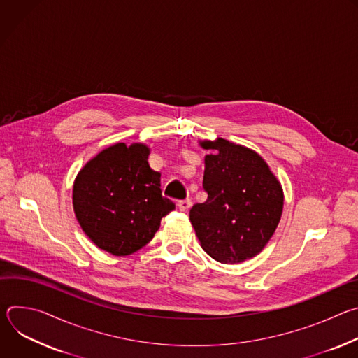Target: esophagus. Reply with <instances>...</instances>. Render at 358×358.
<instances>
[{
	"label": "esophagus",
	"instance_id": "obj_1",
	"mask_svg": "<svg viewBox=\"0 0 358 358\" xmlns=\"http://www.w3.org/2000/svg\"><path fill=\"white\" fill-rule=\"evenodd\" d=\"M177 206H178V210H180V211L187 213V211L192 207V201L188 199V198H187V199H181V201H178Z\"/></svg>",
	"mask_w": 358,
	"mask_h": 358
}]
</instances>
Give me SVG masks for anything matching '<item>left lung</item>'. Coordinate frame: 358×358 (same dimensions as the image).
I'll list each match as a JSON object with an SVG mask.
<instances>
[{
  "label": "left lung",
  "mask_w": 358,
  "mask_h": 358,
  "mask_svg": "<svg viewBox=\"0 0 358 358\" xmlns=\"http://www.w3.org/2000/svg\"><path fill=\"white\" fill-rule=\"evenodd\" d=\"M206 156V202L195 203L189 221L202 249L221 264H241L265 248L280 221L283 189L265 160L224 138L199 141Z\"/></svg>",
  "instance_id": "1"
}]
</instances>
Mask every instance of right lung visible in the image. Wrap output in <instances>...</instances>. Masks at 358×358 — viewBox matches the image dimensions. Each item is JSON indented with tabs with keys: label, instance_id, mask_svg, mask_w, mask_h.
<instances>
[{
	"label": "right lung",
	"instance_id": "add662e5",
	"mask_svg": "<svg viewBox=\"0 0 358 358\" xmlns=\"http://www.w3.org/2000/svg\"><path fill=\"white\" fill-rule=\"evenodd\" d=\"M141 143L113 144L85 164L73 184V211L89 239L116 257L148 243L176 203L162 195V174Z\"/></svg>",
	"mask_w": 358,
	"mask_h": 358
}]
</instances>
